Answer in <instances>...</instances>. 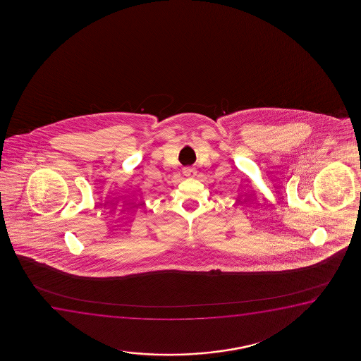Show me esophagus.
Listing matches in <instances>:
<instances>
[{
	"label": "esophagus",
	"instance_id": "1",
	"mask_svg": "<svg viewBox=\"0 0 361 361\" xmlns=\"http://www.w3.org/2000/svg\"><path fill=\"white\" fill-rule=\"evenodd\" d=\"M196 169L191 168V166H188V168H183V173H185V176H188V178H193L195 175H196Z\"/></svg>",
	"mask_w": 361,
	"mask_h": 361
}]
</instances>
